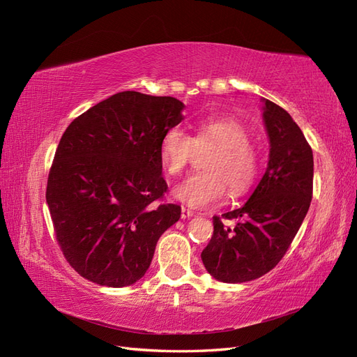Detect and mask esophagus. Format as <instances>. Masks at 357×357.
<instances>
[{"mask_svg": "<svg viewBox=\"0 0 357 357\" xmlns=\"http://www.w3.org/2000/svg\"><path fill=\"white\" fill-rule=\"evenodd\" d=\"M193 214H195V213H193V211L189 210V208H186V207L181 208V219H189V218H192Z\"/></svg>", "mask_w": 357, "mask_h": 357, "instance_id": "esophagus-1", "label": "esophagus"}]
</instances>
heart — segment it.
Wrapping results in <instances>:
<instances>
[{
  "instance_id": "obj_1",
  "label": "heart",
  "mask_w": 357,
  "mask_h": 357,
  "mask_svg": "<svg viewBox=\"0 0 357 357\" xmlns=\"http://www.w3.org/2000/svg\"><path fill=\"white\" fill-rule=\"evenodd\" d=\"M250 142L245 125L234 116H208L195 123V135L169 128L160 138L159 153L167 174L178 177L188 168L195 149L215 146L205 156L204 171L195 172L174 189V197L192 207L219 202L228 192L241 197L253 188L261 169V158Z\"/></svg>"
}]
</instances>
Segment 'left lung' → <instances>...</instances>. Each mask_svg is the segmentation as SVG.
I'll return each mask as SVG.
<instances>
[{
	"instance_id": "obj_1",
	"label": "left lung",
	"mask_w": 357,
	"mask_h": 357,
	"mask_svg": "<svg viewBox=\"0 0 357 357\" xmlns=\"http://www.w3.org/2000/svg\"><path fill=\"white\" fill-rule=\"evenodd\" d=\"M269 160L262 180L243 207L214 215L213 236L201 259L223 283L262 277L282 261L312 198V150L290 114L265 100ZM228 220L236 223L229 225Z\"/></svg>"
}]
</instances>
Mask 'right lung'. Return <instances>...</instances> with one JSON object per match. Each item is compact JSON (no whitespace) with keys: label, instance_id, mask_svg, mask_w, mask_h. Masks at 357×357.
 <instances>
[{"label":"right lung","instance_id":"1","mask_svg":"<svg viewBox=\"0 0 357 357\" xmlns=\"http://www.w3.org/2000/svg\"><path fill=\"white\" fill-rule=\"evenodd\" d=\"M183 107L172 96L119 92L62 134L46 201L62 255L89 282H138L159 236L180 219V205L164 201L168 185L159 146L183 121Z\"/></svg>","mask_w":357,"mask_h":357}]
</instances>
